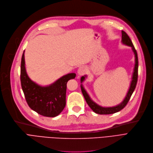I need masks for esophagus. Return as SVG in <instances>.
<instances>
[{
	"instance_id": "34e87169",
	"label": "esophagus",
	"mask_w": 153,
	"mask_h": 153,
	"mask_svg": "<svg viewBox=\"0 0 153 153\" xmlns=\"http://www.w3.org/2000/svg\"><path fill=\"white\" fill-rule=\"evenodd\" d=\"M86 72H87V69H86V68L84 67V66L80 67L77 70V73L79 76H82V75L85 74Z\"/></svg>"
}]
</instances>
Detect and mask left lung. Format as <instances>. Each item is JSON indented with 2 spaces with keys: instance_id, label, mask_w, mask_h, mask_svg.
<instances>
[{
  "instance_id": "obj_1",
  "label": "left lung",
  "mask_w": 153,
  "mask_h": 153,
  "mask_svg": "<svg viewBox=\"0 0 153 153\" xmlns=\"http://www.w3.org/2000/svg\"><path fill=\"white\" fill-rule=\"evenodd\" d=\"M122 43L123 44H125L126 45H128L131 47L132 51H133L134 56H135V65H134V72L133 74H132V81L130 84V87L129 88V90L128 91L127 94H126L124 99L123 101L120 103L119 104L114 106V107H109V108H104L102 107V106L99 105L97 104L96 102L93 101L91 97H89V94L86 92V91L84 89L82 84L81 85V91L82 92V94L85 99L86 102L88 103L91 109L94 111V112L99 114H114L116 113L117 112L120 111L121 109H123L126 104H128L129 102V99L131 98V96H132V93H133L136 86V84L137 82V77H138V57H137V54L136 50L135 49L133 44H132L131 39L129 38V36L126 34V33L122 30ZM85 77H86V76H82L81 78V82L82 83L84 80H85Z\"/></svg>"
}]
</instances>
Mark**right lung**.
<instances>
[{
  "instance_id": "1",
  "label": "right lung",
  "mask_w": 153,
  "mask_h": 153,
  "mask_svg": "<svg viewBox=\"0 0 153 153\" xmlns=\"http://www.w3.org/2000/svg\"><path fill=\"white\" fill-rule=\"evenodd\" d=\"M76 74L70 73L48 86L39 85L29 77L25 67L24 51L21 59V82L25 100L30 109L45 117H56L65 106L67 82Z\"/></svg>"
}]
</instances>
